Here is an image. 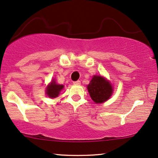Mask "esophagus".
<instances>
[{
	"label": "esophagus",
	"instance_id": "esophagus-1",
	"mask_svg": "<svg viewBox=\"0 0 158 158\" xmlns=\"http://www.w3.org/2000/svg\"><path fill=\"white\" fill-rule=\"evenodd\" d=\"M73 84H74V85H80V84H81V81L79 80H77L76 81H73Z\"/></svg>",
	"mask_w": 158,
	"mask_h": 158
}]
</instances>
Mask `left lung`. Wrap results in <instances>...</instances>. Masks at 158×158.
<instances>
[{
  "label": "left lung",
  "instance_id": "1",
  "mask_svg": "<svg viewBox=\"0 0 158 158\" xmlns=\"http://www.w3.org/2000/svg\"><path fill=\"white\" fill-rule=\"evenodd\" d=\"M87 89L93 101L96 103H103L110 98L112 94V86L101 76H94Z\"/></svg>",
  "mask_w": 158,
  "mask_h": 158
}]
</instances>
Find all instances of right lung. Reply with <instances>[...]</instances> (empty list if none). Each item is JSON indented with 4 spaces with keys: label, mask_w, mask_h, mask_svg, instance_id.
<instances>
[{
    "label": "right lung",
    "mask_w": 158,
    "mask_h": 158,
    "mask_svg": "<svg viewBox=\"0 0 158 158\" xmlns=\"http://www.w3.org/2000/svg\"><path fill=\"white\" fill-rule=\"evenodd\" d=\"M63 88V85H57L55 81H52V83L49 86H47V95L50 98H56L58 96L60 92Z\"/></svg>",
    "instance_id": "1"
}]
</instances>
